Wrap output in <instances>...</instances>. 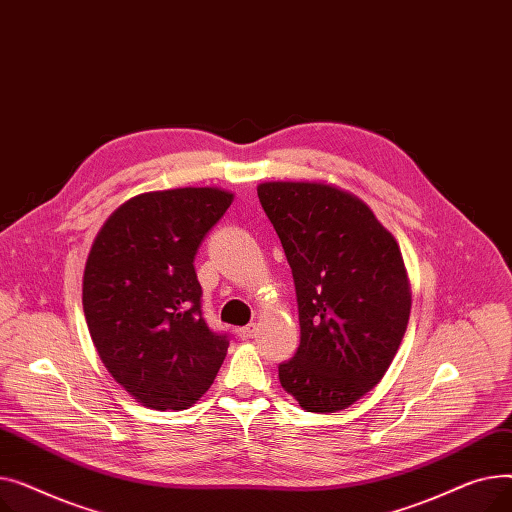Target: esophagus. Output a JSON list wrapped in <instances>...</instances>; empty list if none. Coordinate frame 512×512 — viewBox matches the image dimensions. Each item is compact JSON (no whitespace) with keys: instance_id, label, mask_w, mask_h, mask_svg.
Returning a JSON list of instances; mask_svg holds the SVG:
<instances>
[{"instance_id":"esophagus-1","label":"esophagus","mask_w":512,"mask_h":512,"mask_svg":"<svg viewBox=\"0 0 512 512\" xmlns=\"http://www.w3.org/2000/svg\"><path fill=\"white\" fill-rule=\"evenodd\" d=\"M255 332H257V326H255V324H249V326H245V328L236 330V334H238V338H240V340H249V338H253V336H255Z\"/></svg>"}]
</instances>
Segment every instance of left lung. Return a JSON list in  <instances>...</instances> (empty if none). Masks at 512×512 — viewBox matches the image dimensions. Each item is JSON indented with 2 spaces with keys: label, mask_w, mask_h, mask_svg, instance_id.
<instances>
[{
  "label": "left lung",
  "mask_w": 512,
  "mask_h": 512,
  "mask_svg": "<svg viewBox=\"0 0 512 512\" xmlns=\"http://www.w3.org/2000/svg\"><path fill=\"white\" fill-rule=\"evenodd\" d=\"M257 195L299 305L301 344L280 384L305 411H342L384 378L407 332L405 261L373 211L332 184L263 182Z\"/></svg>",
  "instance_id": "obj_1"
}]
</instances>
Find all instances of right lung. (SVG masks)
<instances>
[{
	"label": "right lung",
	"instance_id": "1",
	"mask_svg": "<svg viewBox=\"0 0 512 512\" xmlns=\"http://www.w3.org/2000/svg\"><path fill=\"white\" fill-rule=\"evenodd\" d=\"M232 199L213 186L143 193L93 240L83 278L89 334L107 371L145 407H193L226 359L228 336L207 326L193 261Z\"/></svg>",
	"mask_w": 512,
	"mask_h": 512
}]
</instances>
